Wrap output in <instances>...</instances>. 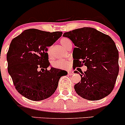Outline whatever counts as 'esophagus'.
Returning a JSON list of instances; mask_svg holds the SVG:
<instances>
[{
  "mask_svg": "<svg viewBox=\"0 0 125 125\" xmlns=\"http://www.w3.org/2000/svg\"><path fill=\"white\" fill-rule=\"evenodd\" d=\"M73 74H74V71H73L70 70L68 71V75H73Z\"/></svg>",
  "mask_w": 125,
  "mask_h": 125,
  "instance_id": "obj_1",
  "label": "esophagus"
}]
</instances>
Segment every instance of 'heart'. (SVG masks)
I'll return each instance as SVG.
<instances>
[{"label":"heart","mask_w":125,"mask_h":125,"mask_svg":"<svg viewBox=\"0 0 125 125\" xmlns=\"http://www.w3.org/2000/svg\"><path fill=\"white\" fill-rule=\"evenodd\" d=\"M60 43L65 48H67L69 44L71 43V40L66 37L61 39L60 41ZM47 54L49 59H52V54L51 52V48L49 47L47 50ZM70 62L68 60H57L52 63V66L54 68L60 69V70H65L70 67Z\"/></svg>","instance_id":"b5f03b06"}]
</instances>
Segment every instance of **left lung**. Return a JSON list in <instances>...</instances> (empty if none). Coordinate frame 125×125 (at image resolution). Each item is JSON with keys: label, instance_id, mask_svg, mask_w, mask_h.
<instances>
[{"label": "left lung", "instance_id": "1", "mask_svg": "<svg viewBox=\"0 0 125 125\" xmlns=\"http://www.w3.org/2000/svg\"><path fill=\"white\" fill-rule=\"evenodd\" d=\"M63 36L70 39L75 46L73 68L83 65L87 67L86 71L80 74V82L74 85L77 94L89 100H99L109 95L119 71L118 51L113 39L90 27L65 32Z\"/></svg>", "mask_w": 125, "mask_h": 125}]
</instances>
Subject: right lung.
<instances>
[{
	"instance_id": "1",
	"label": "right lung",
	"mask_w": 125,
	"mask_h": 125,
	"mask_svg": "<svg viewBox=\"0 0 125 125\" xmlns=\"http://www.w3.org/2000/svg\"><path fill=\"white\" fill-rule=\"evenodd\" d=\"M62 35L59 31L29 29L11 41L7 55L8 71L16 90L26 99L40 101L50 97L60 78L68 74L60 69L47 70L50 65L47 48Z\"/></svg>"
}]
</instances>
